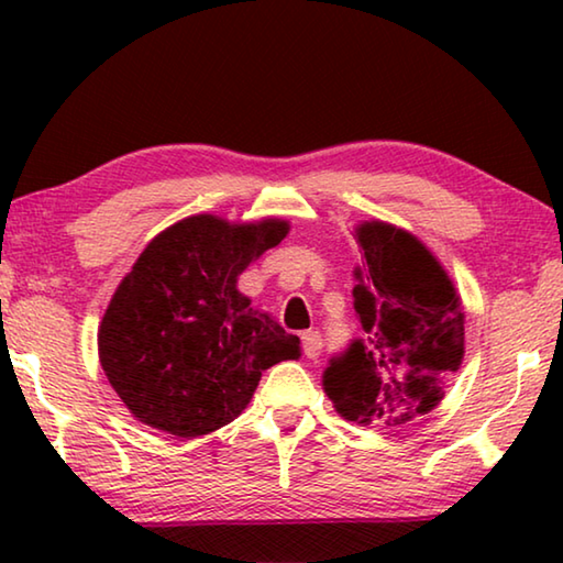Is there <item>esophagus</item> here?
Masks as SVG:
<instances>
[{"label": "esophagus", "mask_w": 563, "mask_h": 563, "mask_svg": "<svg viewBox=\"0 0 563 563\" xmlns=\"http://www.w3.org/2000/svg\"><path fill=\"white\" fill-rule=\"evenodd\" d=\"M302 350L305 355H308L310 360H318L320 352H322V338L318 330H308L302 332Z\"/></svg>", "instance_id": "esophagus-1"}]
</instances>
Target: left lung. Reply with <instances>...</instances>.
<instances>
[{
	"mask_svg": "<svg viewBox=\"0 0 563 563\" xmlns=\"http://www.w3.org/2000/svg\"><path fill=\"white\" fill-rule=\"evenodd\" d=\"M355 233L365 261L352 305L365 338L330 360L322 387L340 417L395 430L442 402L464 357V312L452 278L412 233L383 221Z\"/></svg>",
	"mask_w": 563,
	"mask_h": 563,
	"instance_id": "1",
	"label": "left lung"
}]
</instances>
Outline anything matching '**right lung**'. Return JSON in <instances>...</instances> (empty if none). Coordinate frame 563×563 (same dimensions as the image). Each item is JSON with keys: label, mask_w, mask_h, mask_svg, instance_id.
<instances>
[{"label": "right lung", "mask_w": 563, "mask_h": 563, "mask_svg": "<svg viewBox=\"0 0 563 563\" xmlns=\"http://www.w3.org/2000/svg\"><path fill=\"white\" fill-rule=\"evenodd\" d=\"M288 231L280 218L201 213L146 245L99 328L103 373L139 422L186 440L221 430L251 402L263 369L300 357V338L235 285Z\"/></svg>", "instance_id": "1"}]
</instances>
